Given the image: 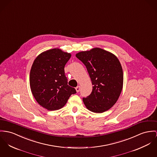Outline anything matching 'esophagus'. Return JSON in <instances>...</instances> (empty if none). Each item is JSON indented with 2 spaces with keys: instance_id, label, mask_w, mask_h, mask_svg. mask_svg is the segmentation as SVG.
I'll return each mask as SVG.
<instances>
[{
  "instance_id": "1",
  "label": "esophagus",
  "mask_w": 157,
  "mask_h": 157,
  "mask_svg": "<svg viewBox=\"0 0 157 157\" xmlns=\"http://www.w3.org/2000/svg\"><path fill=\"white\" fill-rule=\"evenodd\" d=\"M80 89H81V86H77L76 87V91L78 93L79 91H80Z\"/></svg>"
}]
</instances>
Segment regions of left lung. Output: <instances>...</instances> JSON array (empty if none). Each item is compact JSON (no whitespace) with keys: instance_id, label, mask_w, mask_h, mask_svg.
<instances>
[{"instance_id":"obj_1","label":"left lung","mask_w":157,"mask_h":157,"mask_svg":"<svg viewBox=\"0 0 157 157\" xmlns=\"http://www.w3.org/2000/svg\"><path fill=\"white\" fill-rule=\"evenodd\" d=\"M76 57L84 64L93 85L90 95L82 98L86 108L95 113L111 108L123 86V72L118 58L99 48L78 52Z\"/></svg>"}]
</instances>
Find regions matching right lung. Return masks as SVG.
I'll return each instance as SVG.
<instances>
[{
	"label": "right lung",
	"mask_w": 157,
	"mask_h": 157,
	"mask_svg": "<svg viewBox=\"0 0 157 157\" xmlns=\"http://www.w3.org/2000/svg\"><path fill=\"white\" fill-rule=\"evenodd\" d=\"M71 54L59 48L39 54L30 73V85L37 102L49 110L63 108L76 90L67 85L64 66Z\"/></svg>",
	"instance_id": "obj_1"
}]
</instances>
